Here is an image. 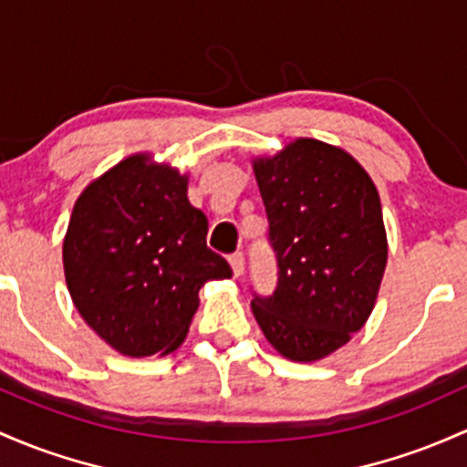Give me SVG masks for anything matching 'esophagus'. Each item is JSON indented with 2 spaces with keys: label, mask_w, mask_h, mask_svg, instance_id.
Returning <instances> with one entry per match:
<instances>
[{
  "label": "esophagus",
  "mask_w": 467,
  "mask_h": 467,
  "mask_svg": "<svg viewBox=\"0 0 467 467\" xmlns=\"http://www.w3.org/2000/svg\"><path fill=\"white\" fill-rule=\"evenodd\" d=\"M228 261H230V268H233V275L242 276L244 275V254L242 253L230 254Z\"/></svg>",
  "instance_id": "1"
}]
</instances>
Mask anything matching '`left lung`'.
I'll return each mask as SVG.
<instances>
[{"mask_svg": "<svg viewBox=\"0 0 467 467\" xmlns=\"http://www.w3.org/2000/svg\"><path fill=\"white\" fill-rule=\"evenodd\" d=\"M276 257V288L254 295L265 339L290 361H319L370 317L388 261L379 192L341 148L295 140L253 161Z\"/></svg>", "mask_w": 467, "mask_h": 467, "instance_id": "8db88e82", "label": "left lung"}]
</instances>
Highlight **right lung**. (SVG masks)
<instances>
[{
  "label": "right lung",
  "mask_w": 467,
  "mask_h": 467,
  "mask_svg": "<svg viewBox=\"0 0 467 467\" xmlns=\"http://www.w3.org/2000/svg\"><path fill=\"white\" fill-rule=\"evenodd\" d=\"M186 192V175L132 155L75 202L64 237L66 285L81 319L126 357L177 350L199 288L233 276L206 245L208 219Z\"/></svg>",
  "instance_id": "add662e5"
}]
</instances>
